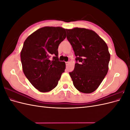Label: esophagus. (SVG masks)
Here are the masks:
<instances>
[{"label":"esophagus","mask_w":130,"mask_h":130,"mask_svg":"<svg viewBox=\"0 0 130 130\" xmlns=\"http://www.w3.org/2000/svg\"><path fill=\"white\" fill-rule=\"evenodd\" d=\"M69 62H66V66H68V64H69Z\"/></svg>","instance_id":"34e87169"}]
</instances>
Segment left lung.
I'll use <instances>...</instances> for the list:
<instances>
[{
	"instance_id": "1",
	"label": "left lung",
	"mask_w": 130,
	"mask_h": 130,
	"mask_svg": "<svg viewBox=\"0 0 130 130\" xmlns=\"http://www.w3.org/2000/svg\"><path fill=\"white\" fill-rule=\"evenodd\" d=\"M66 31L76 56L74 69L69 73L73 85L78 91L91 93L107 74L110 60L108 46L93 30L75 27Z\"/></svg>"
}]
</instances>
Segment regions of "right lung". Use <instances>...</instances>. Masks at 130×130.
<instances>
[{
  "label": "right lung",
  "instance_id": "obj_1",
  "mask_svg": "<svg viewBox=\"0 0 130 130\" xmlns=\"http://www.w3.org/2000/svg\"><path fill=\"white\" fill-rule=\"evenodd\" d=\"M66 37V29L45 26L35 31L24 43L21 53L23 72L41 92L55 88L64 72L66 63L58 60V48ZM52 55L53 60L50 58Z\"/></svg>",
  "mask_w": 130,
  "mask_h": 130
}]
</instances>
